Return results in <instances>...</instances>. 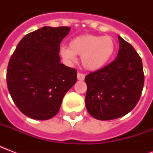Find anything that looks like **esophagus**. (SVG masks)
Listing matches in <instances>:
<instances>
[{
  "mask_svg": "<svg viewBox=\"0 0 153 153\" xmlns=\"http://www.w3.org/2000/svg\"><path fill=\"white\" fill-rule=\"evenodd\" d=\"M77 78H78V79L79 80H84V79H85V74H82V73H81V72H79L78 74H77Z\"/></svg>",
  "mask_w": 153,
  "mask_h": 153,
  "instance_id": "obj_1",
  "label": "esophagus"
}]
</instances>
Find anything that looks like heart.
I'll list each match as a JSON object with an SVG mask.
<instances>
[{
  "mask_svg": "<svg viewBox=\"0 0 153 153\" xmlns=\"http://www.w3.org/2000/svg\"><path fill=\"white\" fill-rule=\"evenodd\" d=\"M114 51L115 43L110 36L83 35L72 39L69 43V49L61 48L59 54L69 62H74L76 55L82 56L83 67L95 71L106 64Z\"/></svg>",
  "mask_w": 153,
  "mask_h": 153,
  "instance_id": "obj_1",
  "label": "heart"
}]
</instances>
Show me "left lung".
<instances>
[{"mask_svg": "<svg viewBox=\"0 0 153 153\" xmlns=\"http://www.w3.org/2000/svg\"><path fill=\"white\" fill-rule=\"evenodd\" d=\"M115 59L85 77L86 109L94 118L106 121L126 115L136 106L145 82L142 60L130 44L118 36Z\"/></svg>", "mask_w": 153, "mask_h": 153, "instance_id": "left-lung-1", "label": "left lung"}]
</instances>
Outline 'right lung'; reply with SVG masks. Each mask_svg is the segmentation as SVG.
I'll return each mask as SVG.
<instances>
[{
  "label": "right lung",
  "instance_id": "1",
  "mask_svg": "<svg viewBox=\"0 0 153 153\" xmlns=\"http://www.w3.org/2000/svg\"><path fill=\"white\" fill-rule=\"evenodd\" d=\"M70 27H44L23 37L7 69V86L17 108L30 118L55 116L77 81V70L60 62V43Z\"/></svg>",
  "mask_w": 153,
  "mask_h": 153
}]
</instances>
